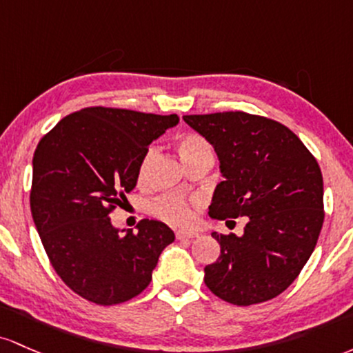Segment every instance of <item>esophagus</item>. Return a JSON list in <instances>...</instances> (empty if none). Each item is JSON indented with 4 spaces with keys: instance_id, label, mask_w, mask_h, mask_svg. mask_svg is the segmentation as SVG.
Listing matches in <instances>:
<instances>
[{
    "instance_id": "1",
    "label": "esophagus",
    "mask_w": 353,
    "mask_h": 353,
    "mask_svg": "<svg viewBox=\"0 0 353 353\" xmlns=\"http://www.w3.org/2000/svg\"><path fill=\"white\" fill-rule=\"evenodd\" d=\"M196 236L198 233L192 232V230H178L176 232V240H193Z\"/></svg>"
}]
</instances>
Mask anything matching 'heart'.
<instances>
[{"label": "heart", "instance_id": "b5f03b06", "mask_svg": "<svg viewBox=\"0 0 353 353\" xmlns=\"http://www.w3.org/2000/svg\"><path fill=\"white\" fill-rule=\"evenodd\" d=\"M176 148L185 165H190L198 157L212 152V146L203 137L196 133H181L176 138ZM155 160V150L150 148L141 158L140 168H138V181L143 183L148 178L150 166ZM150 213L157 219L173 225H187L193 219V201L183 196H161L150 203Z\"/></svg>", "mask_w": 353, "mask_h": 353}]
</instances>
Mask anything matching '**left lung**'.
<instances>
[{
    "instance_id": "left-lung-1",
    "label": "left lung",
    "mask_w": 353,
    "mask_h": 353,
    "mask_svg": "<svg viewBox=\"0 0 353 353\" xmlns=\"http://www.w3.org/2000/svg\"><path fill=\"white\" fill-rule=\"evenodd\" d=\"M183 120L220 158L225 180L216 185L208 215L228 221L248 216L241 236L212 233L221 252L205 267V285L240 307L275 299L310 259L325 219L315 157L292 130L259 114L221 112Z\"/></svg>"
}]
</instances>
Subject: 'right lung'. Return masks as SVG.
Masks as SVG:
<instances>
[{"label": "right lung", "instance_id": "1", "mask_svg": "<svg viewBox=\"0 0 353 353\" xmlns=\"http://www.w3.org/2000/svg\"><path fill=\"white\" fill-rule=\"evenodd\" d=\"M176 114L90 106L63 118L39 140L30 205L51 267L81 299L97 305L132 300L175 233L157 220L120 235L110 221L134 188L141 158Z\"/></svg>", "mask_w": 353, "mask_h": 353}]
</instances>
